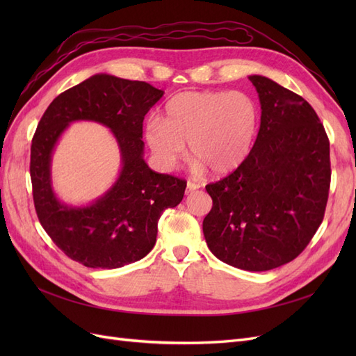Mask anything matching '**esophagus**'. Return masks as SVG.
<instances>
[{
	"label": "esophagus",
	"mask_w": 356,
	"mask_h": 356,
	"mask_svg": "<svg viewBox=\"0 0 356 356\" xmlns=\"http://www.w3.org/2000/svg\"><path fill=\"white\" fill-rule=\"evenodd\" d=\"M197 188H200V186H199V184H195V182H187V188H186V193H187V195H188V193L195 191V190H197Z\"/></svg>",
	"instance_id": "1"
}]
</instances>
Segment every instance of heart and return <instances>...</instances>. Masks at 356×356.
Masks as SVG:
<instances>
[{"mask_svg":"<svg viewBox=\"0 0 356 356\" xmlns=\"http://www.w3.org/2000/svg\"><path fill=\"white\" fill-rule=\"evenodd\" d=\"M260 124V110L248 93L227 90L182 92L165 105L163 118L145 124L144 138L157 165L174 169L190 154L195 169L229 175L250 157Z\"/></svg>","mask_w":356,"mask_h":356,"instance_id":"heart-1","label":"heart"}]
</instances>
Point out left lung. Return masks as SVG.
Segmentation results:
<instances>
[{
    "label": "left lung",
    "instance_id": "1",
    "mask_svg": "<svg viewBox=\"0 0 356 356\" xmlns=\"http://www.w3.org/2000/svg\"><path fill=\"white\" fill-rule=\"evenodd\" d=\"M248 79L260 98V131L245 163L207 186L213 204L203 234L218 260L266 272L303 252L324 220L330 141L301 96L263 75Z\"/></svg>",
    "mask_w": 356,
    "mask_h": 356
}]
</instances>
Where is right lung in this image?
Segmentation results:
<instances>
[{"label": "right lung", "instance_id": "obj_1", "mask_svg": "<svg viewBox=\"0 0 356 356\" xmlns=\"http://www.w3.org/2000/svg\"><path fill=\"white\" fill-rule=\"evenodd\" d=\"M163 93L145 81L95 74L60 93L42 114L31 145L32 195L42 229L74 261L117 268L141 260L156 243L161 212L184 197V179L157 174L144 160V117ZM74 121L108 127L122 160L115 184L81 207L59 201L51 184L52 152Z\"/></svg>", "mask_w": 356, "mask_h": 356}]
</instances>
